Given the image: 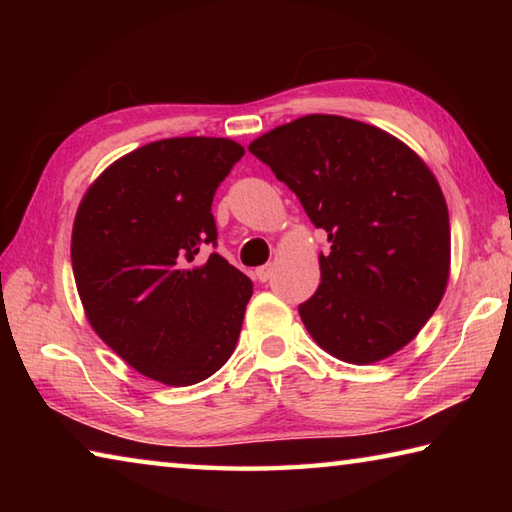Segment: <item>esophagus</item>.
<instances>
[{
	"label": "esophagus",
	"instance_id": "1",
	"mask_svg": "<svg viewBox=\"0 0 512 512\" xmlns=\"http://www.w3.org/2000/svg\"><path fill=\"white\" fill-rule=\"evenodd\" d=\"M271 275H273V266H271V264L259 266L257 271H255V277H257L259 282H268V280H271Z\"/></svg>",
	"mask_w": 512,
	"mask_h": 512
}]
</instances>
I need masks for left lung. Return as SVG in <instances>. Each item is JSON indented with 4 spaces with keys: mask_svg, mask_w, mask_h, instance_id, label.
Returning <instances> with one entry per match:
<instances>
[{
    "mask_svg": "<svg viewBox=\"0 0 512 512\" xmlns=\"http://www.w3.org/2000/svg\"><path fill=\"white\" fill-rule=\"evenodd\" d=\"M248 151L327 232L320 284L298 307L320 348L345 363L388 359L418 336L445 296L449 212L418 153L377 126L307 115L259 135Z\"/></svg>",
    "mask_w": 512,
    "mask_h": 512,
    "instance_id": "8db88e82",
    "label": "left lung"
}]
</instances>
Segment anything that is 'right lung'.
I'll return each mask as SVG.
<instances>
[{
  "label": "right lung",
  "instance_id": "1",
  "mask_svg": "<svg viewBox=\"0 0 512 512\" xmlns=\"http://www.w3.org/2000/svg\"><path fill=\"white\" fill-rule=\"evenodd\" d=\"M228 137H171L110 164L72 228L85 316L128 366L167 386L214 375L244 323L253 282L219 253L212 198L244 155Z\"/></svg>",
  "mask_w": 512,
  "mask_h": 512
}]
</instances>
